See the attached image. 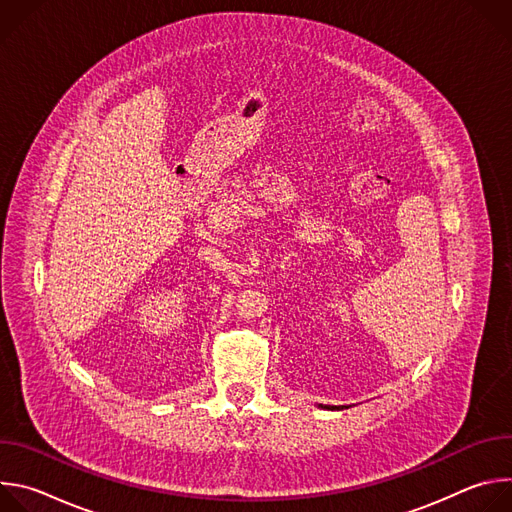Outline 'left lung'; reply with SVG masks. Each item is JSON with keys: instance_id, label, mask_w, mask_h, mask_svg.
<instances>
[{"instance_id": "8db88e82", "label": "left lung", "mask_w": 512, "mask_h": 512, "mask_svg": "<svg viewBox=\"0 0 512 512\" xmlns=\"http://www.w3.org/2000/svg\"><path fill=\"white\" fill-rule=\"evenodd\" d=\"M318 407H322V409H328V411H340V409H344V405H342V407H340V405L336 407V405H322V403H320Z\"/></svg>"}]
</instances>
